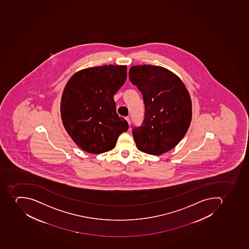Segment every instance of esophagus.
<instances>
[{
	"instance_id": "obj_1",
	"label": "esophagus",
	"mask_w": 249,
	"mask_h": 249,
	"mask_svg": "<svg viewBox=\"0 0 249 249\" xmlns=\"http://www.w3.org/2000/svg\"><path fill=\"white\" fill-rule=\"evenodd\" d=\"M125 119L127 120V123H128L129 126L131 125V119H130L129 117H126Z\"/></svg>"
}]
</instances>
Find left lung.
<instances>
[{"mask_svg":"<svg viewBox=\"0 0 249 249\" xmlns=\"http://www.w3.org/2000/svg\"><path fill=\"white\" fill-rule=\"evenodd\" d=\"M128 74L142 92L145 105L142 123L132 130L136 146L155 156L167 153L178 144L190 126V95L182 81L162 67L132 66Z\"/></svg>","mask_w":249,"mask_h":249,"instance_id":"obj_1","label":"left lung"}]
</instances>
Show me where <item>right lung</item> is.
I'll return each instance as SVG.
<instances>
[{"label": "right lung", "instance_id": "right-lung-1", "mask_svg": "<svg viewBox=\"0 0 249 249\" xmlns=\"http://www.w3.org/2000/svg\"><path fill=\"white\" fill-rule=\"evenodd\" d=\"M127 78L126 65L79 71L67 83L61 102L65 130L82 150L99 154L115 147L128 124L116 112L113 96Z\"/></svg>", "mask_w": 249, "mask_h": 249}]
</instances>
